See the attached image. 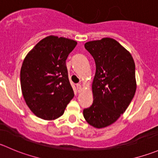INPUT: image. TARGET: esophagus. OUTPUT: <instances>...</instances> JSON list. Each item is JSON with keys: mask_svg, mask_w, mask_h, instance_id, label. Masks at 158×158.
Instances as JSON below:
<instances>
[{"mask_svg": "<svg viewBox=\"0 0 158 158\" xmlns=\"http://www.w3.org/2000/svg\"><path fill=\"white\" fill-rule=\"evenodd\" d=\"M76 87H77L78 92H80L81 89H82V84L81 83L77 84V85H76Z\"/></svg>", "mask_w": 158, "mask_h": 158, "instance_id": "34e87169", "label": "esophagus"}]
</instances>
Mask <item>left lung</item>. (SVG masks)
I'll use <instances>...</instances> for the list:
<instances>
[{"label": "left lung", "instance_id": "left-lung-1", "mask_svg": "<svg viewBox=\"0 0 158 158\" xmlns=\"http://www.w3.org/2000/svg\"><path fill=\"white\" fill-rule=\"evenodd\" d=\"M96 63L92 89L93 102L84 109L87 123L103 128L116 122L131 103L135 94V63L131 53L110 38L85 44Z\"/></svg>", "mask_w": 158, "mask_h": 158}]
</instances>
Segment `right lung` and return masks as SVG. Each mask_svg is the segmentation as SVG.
<instances>
[{
  "label": "right lung",
  "mask_w": 158,
  "mask_h": 158,
  "mask_svg": "<svg viewBox=\"0 0 158 158\" xmlns=\"http://www.w3.org/2000/svg\"><path fill=\"white\" fill-rule=\"evenodd\" d=\"M77 42L50 35L38 42L24 58L21 86L32 113L45 120L62 116L74 96L65 61Z\"/></svg>",
  "instance_id": "add662e5"
}]
</instances>
